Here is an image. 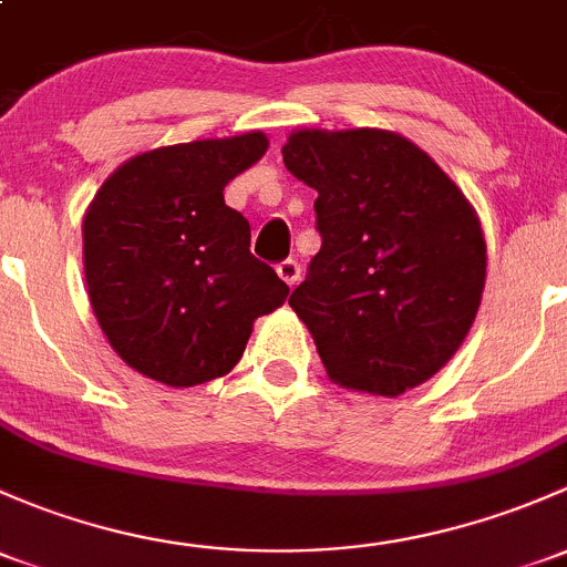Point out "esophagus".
Wrapping results in <instances>:
<instances>
[{
  "label": "esophagus",
  "instance_id": "1",
  "mask_svg": "<svg viewBox=\"0 0 567 567\" xmlns=\"http://www.w3.org/2000/svg\"><path fill=\"white\" fill-rule=\"evenodd\" d=\"M277 274L282 282H288L290 288H293V285H299V279H301V266L296 264V260H282V264L277 266Z\"/></svg>",
  "mask_w": 567,
  "mask_h": 567
}]
</instances>
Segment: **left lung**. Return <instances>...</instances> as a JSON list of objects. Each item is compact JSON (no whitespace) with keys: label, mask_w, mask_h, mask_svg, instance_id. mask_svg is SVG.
<instances>
[{"label":"left lung","mask_w":567,"mask_h":567,"mask_svg":"<svg viewBox=\"0 0 567 567\" xmlns=\"http://www.w3.org/2000/svg\"><path fill=\"white\" fill-rule=\"evenodd\" d=\"M282 159L318 189L323 247L288 303L331 383L372 396L426 383L481 307L486 241L473 204L391 130L301 127Z\"/></svg>","instance_id":"obj_1"}]
</instances>
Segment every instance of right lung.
Instances as JSON below:
<instances>
[{
    "mask_svg": "<svg viewBox=\"0 0 567 567\" xmlns=\"http://www.w3.org/2000/svg\"><path fill=\"white\" fill-rule=\"evenodd\" d=\"M260 130L174 143L118 165L83 214L89 301L127 367L174 389L223 378L290 288L249 252L225 187L266 154Z\"/></svg>",
    "mask_w": 567,
    "mask_h": 567,
    "instance_id": "add662e5",
    "label": "right lung"
}]
</instances>
